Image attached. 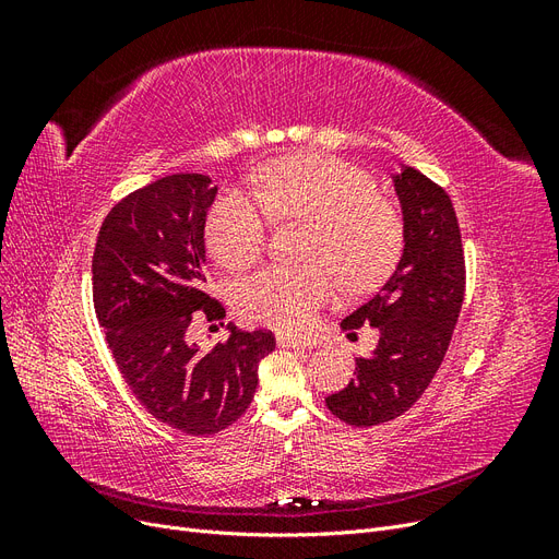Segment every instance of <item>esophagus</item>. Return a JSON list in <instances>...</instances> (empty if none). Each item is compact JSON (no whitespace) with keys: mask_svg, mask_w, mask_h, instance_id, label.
<instances>
[{"mask_svg":"<svg viewBox=\"0 0 559 559\" xmlns=\"http://www.w3.org/2000/svg\"><path fill=\"white\" fill-rule=\"evenodd\" d=\"M277 345L282 349H310L312 347L308 341H300V337H294V335H277Z\"/></svg>","mask_w":559,"mask_h":559,"instance_id":"1","label":"esophagus"}]
</instances>
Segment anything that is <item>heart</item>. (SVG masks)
I'll return each mask as SVG.
<instances>
[{
    "instance_id": "1",
    "label": "heart",
    "mask_w": 559,
    "mask_h": 559,
    "mask_svg": "<svg viewBox=\"0 0 559 559\" xmlns=\"http://www.w3.org/2000/svg\"><path fill=\"white\" fill-rule=\"evenodd\" d=\"M259 195L228 189L207 214V247L228 270L257 261L267 242L270 214L308 222L312 235L302 267L270 265L242 280L238 308L253 324L302 331L333 289L329 267L349 286H370L392 267L401 247V218L361 167L331 156L277 160L257 177Z\"/></svg>"
}]
</instances>
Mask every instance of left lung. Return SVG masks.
Instances as JSON below:
<instances>
[{
    "mask_svg": "<svg viewBox=\"0 0 559 559\" xmlns=\"http://www.w3.org/2000/svg\"><path fill=\"white\" fill-rule=\"evenodd\" d=\"M403 216V251L378 294L343 319L380 331L378 347L354 364V380L326 399L352 427L403 415L425 394L452 341L464 300V249L450 195L411 165L392 177Z\"/></svg>",
    "mask_w": 559,
    "mask_h": 559,
    "instance_id": "obj_1",
    "label": "left lung"
}]
</instances>
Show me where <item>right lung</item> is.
<instances>
[{"mask_svg": "<svg viewBox=\"0 0 559 559\" xmlns=\"http://www.w3.org/2000/svg\"><path fill=\"white\" fill-rule=\"evenodd\" d=\"M218 189L207 175L163 177L107 214L93 257V300L111 357L144 408L189 436L226 429L245 415L270 331L228 324V341L189 343L193 314L226 310L205 294V224Z\"/></svg>", "mask_w": 559, "mask_h": 559, "instance_id": "obj_1", "label": "right lung"}]
</instances>
